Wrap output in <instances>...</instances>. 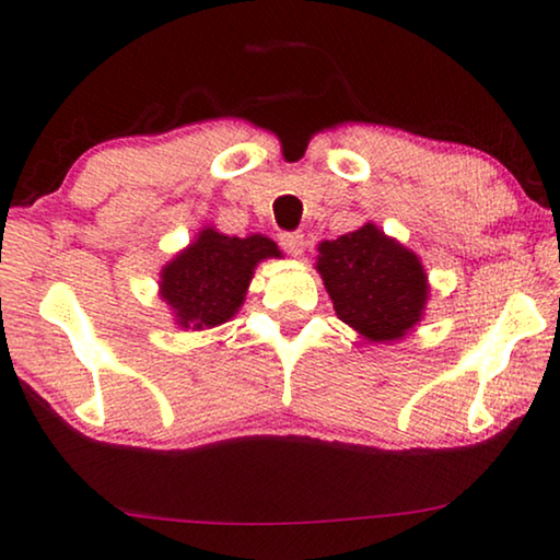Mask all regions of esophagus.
Segmentation results:
<instances>
[{"label": "esophagus", "mask_w": 560, "mask_h": 560, "mask_svg": "<svg viewBox=\"0 0 560 560\" xmlns=\"http://www.w3.org/2000/svg\"><path fill=\"white\" fill-rule=\"evenodd\" d=\"M280 244H282V249H285L288 255H293V257H301L305 252V240H303L301 232L280 234Z\"/></svg>", "instance_id": "obj_1"}]
</instances>
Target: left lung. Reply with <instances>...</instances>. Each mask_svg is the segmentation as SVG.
<instances>
[{
    "label": "left lung",
    "mask_w": 560,
    "mask_h": 560,
    "mask_svg": "<svg viewBox=\"0 0 560 560\" xmlns=\"http://www.w3.org/2000/svg\"><path fill=\"white\" fill-rule=\"evenodd\" d=\"M316 270L336 316L370 343H393L425 316L431 282L416 252L366 221L320 242Z\"/></svg>",
    "instance_id": "1"
}]
</instances>
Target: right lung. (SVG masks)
I'll return each mask as SVG.
<instances>
[{
  "label": "right lung",
  "mask_w": 560,
  "mask_h": 560,
  "mask_svg": "<svg viewBox=\"0 0 560 560\" xmlns=\"http://www.w3.org/2000/svg\"><path fill=\"white\" fill-rule=\"evenodd\" d=\"M280 255L270 236H229L209 224L163 265L158 295L183 331H209L240 313L257 265Z\"/></svg>",
  "instance_id": "1"
}]
</instances>
